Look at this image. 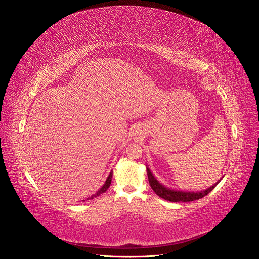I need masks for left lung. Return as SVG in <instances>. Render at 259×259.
<instances>
[{
	"label": "left lung",
	"mask_w": 259,
	"mask_h": 259,
	"mask_svg": "<svg viewBox=\"0 0 259 259\" xmlns=\"http://www.w3.org/2000/svg\"><path fill=\"white\" fill-rule=\"evenodd\" d=\"M147 175H148V180H149V184H150L151 188L153 191L161 198H164L166 200L172 201V202H187V201H193V200H197L199 198H202L203 196H206L207 194H209L212 190L216 187V185L221 182V180L217 182L215 185L209 187L206 190H202V191H197V192H189V191H180V190H173L170 188H167L166 186H164L162 184H160L156 179L155 176L152 174V172L150 171L147 167Z\"/></svg>",
	"instance_id": "8db88e82"
}]
</instances>
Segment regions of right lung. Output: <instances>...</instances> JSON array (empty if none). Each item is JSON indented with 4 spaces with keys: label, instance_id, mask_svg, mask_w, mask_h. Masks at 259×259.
<instances>
[{
    "label": "right lung",
    "instance_id": "right-lung-1",
    "mask_svg": "<svg viewBox=\"0 0 259 259\" xmlns=\"http://www.w3.org/2000/svg\"><path fill=\"white\" fill-rule=\"evenodd\" d=\"M111 180H112V172H110V174H109V176L107 178V180H106V182H105V184L103 185V187L99 190V191L95 193V194H93L92 196H90V197H88L87 198V200L88 199H93L94 197H97V196H99V195H101L102 193H104V192H106L107 191V189L110 187V184H111Z\"/></svg>",
    "mask_w": 259,
    "mask_h": 259
}]
</instances>
